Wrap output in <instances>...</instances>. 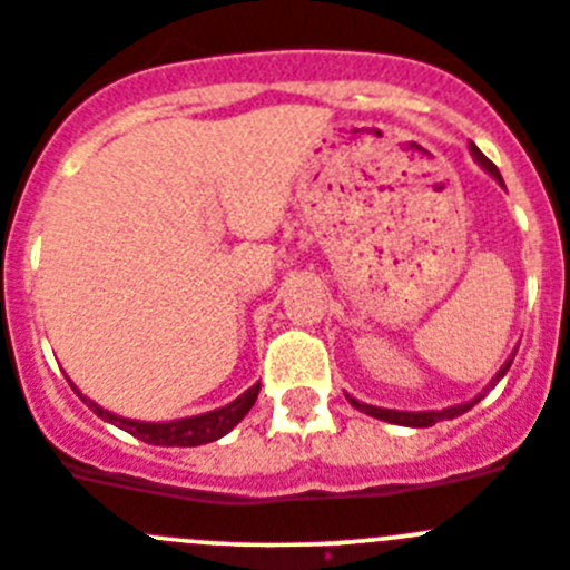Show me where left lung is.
<instances>
[{"mask_svg":"<svg viewBox=\"0 0 570 570\" xmlns=\"http://www.w3.org/2000/svg\"><path fill=\"white\" fill-rule=\"evenodd\" d=\"M471 153H474V158L480 164H483L485 170L491 173V176L497 178V181L502 184V176H500V170H497L494 164L489 161V158L483 156V153L476 150L474 145H471ZM517 355V352H514ZM511 361H514V357H511ZM511 361L505 363V366L500 368V372H497V377H494V383L500 381L502 374L509 372L511 368ZM352 400V397H348ZM476 400H471V403H463V406H451V409H443V412H392V409H377V406H366V403H357V400H352V406H357L361 409V412H366V414H372V417H377V420H386V423H397V425H414V429H425V425H434V423H440V420H451V417H460V414H465L469 412L471 406H474Z\"/></svg>","mask_w":570,"mask_h":570,"instance_id":"1","label":"left lung"}]
</instances>
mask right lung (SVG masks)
Instances as JSON below:
<instances>
[{"instance_id": "add662e5", "label": "right lung", "mask_w": 570, "mask_h": 570, "mask_svg": "<svg viewBox=\"0 0 570 570\" xmlns=\"http://www.w3.org/2000/svg\"><path fill=\"white\" fill-rule=\"evenodd\" d=\"M258 392H261V383H255V386L247 389V392L240 394L238 400H233L229 406L215 409V412H207V414H198V417L170 420V423H141V420H127V417H119V414L105 412L101 406H96L94 400H87V397H81V400H85L87 406L94 409L101 420H107V423H112V425H119V429H125L127 434H132V438H138V440H145V443L202 445V443H213V440L224 438V434H227L233 425H238L240 420H244V414L253 409L255 400H258Z\"/></svg>"}]
</instances>
